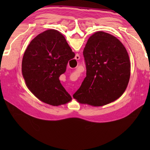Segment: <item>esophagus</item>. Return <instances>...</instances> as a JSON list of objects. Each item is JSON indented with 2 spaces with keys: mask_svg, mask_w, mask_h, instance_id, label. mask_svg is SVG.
<instances>
[{
  "mask_svg": "<svg viewBox=\"0 0 150 150\" xmlns=\"http://www.w3.org/2000/svg\"><path fill=\"white\" fill-rule=\"evenodd\" d=\"M75 59L76 60H79V59H80V56H79V54H77L75 55Z\"/></svg>",
  "mask_w": 150,
  "mask_h": 150,
  "instance_id": "34e87169",
  "label": "esophagus"
}]
</instances>
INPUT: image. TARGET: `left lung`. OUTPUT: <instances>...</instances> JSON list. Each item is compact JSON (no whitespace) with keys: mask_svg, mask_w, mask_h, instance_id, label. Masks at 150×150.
<instances>
[{"mask_svg":"<svg viewBox=\"0 0 150 150\" xmlns=\"http://www.w3.org/2000/svg\"><path fill=\"white\" fill-rule=\"evenodd\" d=\"M86 77L73 98L81 104L101 106L122 95L130 77V62L125 47L114 35L97 32L83 50Z\"/></svg>","mask_w":150,"mask_h":150,"instance_id":"left-lung-1","label":"left lung"}]
</instances>
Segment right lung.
I'll use <instances>...</instances> for the list:
<instances>
[{
  "mask_svg": "<svg viewBox=\"0 0 150 150\" xmlns=\"http://www.w3.org/2000/svg\"><path fill=\"white\" fill-rule=\"evenodd\" d=\"M75 55L65 37L57 30H48L38 35L25 51L22 62V75L29 90L50 105L69 103L72 98L59 77Z\"/></svg>",
  "mask_w": 150,
  "mask_h": 150,
  "instance_id": "1",
  "label": "right lung"
}]
</instances>
